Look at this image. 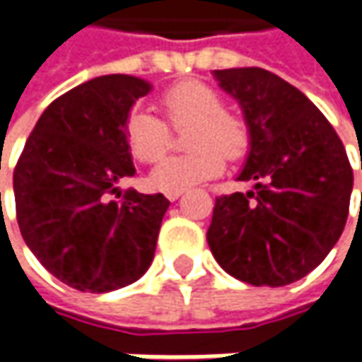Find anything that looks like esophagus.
Instances as JSON below:
<instances>
[{
    "label": "esophagus",
    "instance_id": "34e87169",
    "mask_svg": "<svg viewBox=\"0 0 362 362\" xmlns=\"http://www.w3.org/2000/svg\"><path fill=\"white\" fill-rule=\"evenodd\" d=\"M165 195H167V199H169V202H177V199L183 195V189H177V191H167Z\"/></svg>",
    "mask_w": 362,
    "mask_h": 362
}]
</instances>
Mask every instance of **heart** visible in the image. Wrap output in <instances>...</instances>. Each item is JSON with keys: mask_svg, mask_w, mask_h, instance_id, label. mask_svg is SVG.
Returning a JSON list of instances; mask_svg holds the SVG:
<instances>
[{"mask_svg": "<svg viewBox=\"0 0 362 362\" xmlns=\"http://www.w3.org/2000/svg\"><path fill=\"white\" fill-rule=\"evenodd\" d=\"M160 106L173 127H189L185 143L191 151L160 159L151 183L160 191H177L214 179L223 171L226 157L243 159L250 151V127L243 117L226 110L223 96L209 84L187 80L163 92ZM127 145L141 163L157 160L171 145L165 120L148 110H132L124 124Z\"/></svg>", "mask_w": 362, "mask_h": 362, "instance_id": "1", "label": "heart"}]
</instances>
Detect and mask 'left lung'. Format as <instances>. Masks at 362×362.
Listing matches in <instances>:
<instances>
[{"label": "left lung", "instance_id": "obj_1", "mask_svg": "<svg viewBox=\"0 0 362 362\" xmlns=\"http://www.w3.org/2000/svg\"><path fill=\"white\" fill-rule=\"evenodd\" d=\"M250 127L240 181L254 191L216 197L207 243L217 264L252 286H286L339 242L353 169L337 131L292 84L264 68L214 70Z\"/></svg>", "mask_w": 362, "mask_h": 362}]
</instances>
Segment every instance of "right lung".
Returning a JSON list of instances; mask_svg holds the SVG:
<instances>
[{
	"instance_id": "1",
	"label": "right lung",
	"mask_w": 362,
	"mask_h": 362,
	"mask_svg": "<svg viewBox=\"0 0 362 362\" xmlns=\"http://www.w3.org/2000/svg\"><path fill=\"white\" fill-rule=\"evenodd\" d=\"M151 84L127 74L92 78L42 112L13 171L21 238L40 264L80 292H110L151 266L163 193L117 183L134 175L124 124ZM120 197V193H117Z\"/></svg>"
}]
</instances>
